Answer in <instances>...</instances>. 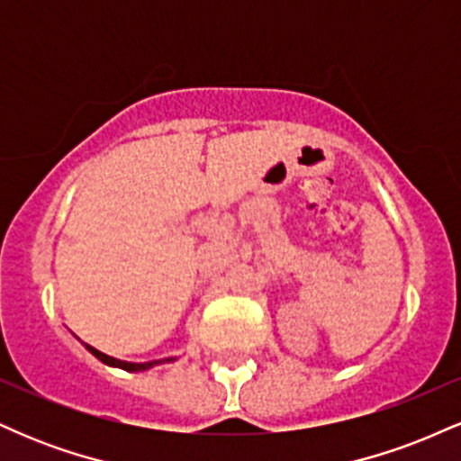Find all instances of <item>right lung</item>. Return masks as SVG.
Masks as SVG:
<instances>
[{
  "mask_svg": "<svg viewBox=\"0 0 461 461\" xmlns=\"http://www.w3.org/2000/svg\"><path fill=\"white\" fill-rule=\"evenodd\" d=\"M86 348L88 351L93 353L95 357L97 359H102L104 364H108V366H119V368H123V370H131V373H136V370H147V368H151V366H156V364H160V362H171L173 357H167V359H156V362H145V364H131V362H121V359H114V357H110V356H105V353H102V351H97V348H93L91 345H86Z\"/></svg>",
  "mask_w": 461,
  "mask_h": 461,
  "instance_id": "add662e5",
  "label": "right lung"
}]
</instances>
